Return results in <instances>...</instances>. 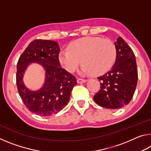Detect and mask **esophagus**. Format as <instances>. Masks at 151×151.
Masks as SVG:
<instances>
[{
    "label": "esophagus",
    "mask_w": 151,
    "mask_h": 151,
    "mask_svg": "<svg viewBox=\"0 0 151 151\" xmlns=\"http://www.w3.org/2000/svg\"><path fill=\"white\" fill-rule=\"evenodd\" d=\"M87 81L86 79H84V78H77V83H86Z\"/></svg>",
    "instance_id": "34e87169"
}]
</instances>
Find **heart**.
Returning <instances> with one entry per match:
<instances>
[{
	"mask_svg": "<svg viewBox=\"0 0 151 151\" xmlns=\"http://www.w3.org/2000/svg\"><path fill=\"white\" fill-rule=\"evenodd\" d=\"M116 48L109 39L99 37H86L70 43L68 49L62 50L58 55L60 63L69 73L75 72L79 64H83L81 73L94 75L106 73L114 65Z\"/></svg>",
	"mask_w": 151,
	"mask_h": 151,
	"instance_id": "1",
	"label": "heart"
}]
</instances>
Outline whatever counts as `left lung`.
Returning <instances> with one entry per match:
<instances>
[{"label":"left lung","mask_w":151,"mask_h":151,"mask_svg":"<svg viewBox=\"0 0 151 151\" xmlns=\"http://www.w3.org/2000/svg\"><path fill=\"white\" fill-rule=\"evenodd\" d=\"M116 58L111 70L97 78L101 89L93 99L106 109H117L131 101L136 89L138 70L133 51L120 37L114 42Z\"/></svg>","instance_id":"left-lung-1"}]
</instances>
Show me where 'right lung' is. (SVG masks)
I'll list each match as a JSON object with an SVG mask.
<instances>
[{"label": "right lung", "instance_id": "1", "mask_svg": "<svg viewBox=\"0 0 151 151\" xmlns=\"http://www.w3.org/2000/svg\"><path fill=\"white\" fill-rule=\"evenodd\" d=\"M60 47L53 40L37 39L32 41L20 55L17 63V86L24 105L30 112L48 116L57 113L68 103L76 79L60 66L58 59ZM37 62L44 67L45 83L37 91L28 89L22 78L27 66Z\"/></svg>", "mask_w": 151, "mask_h": 151}]
</instances>
